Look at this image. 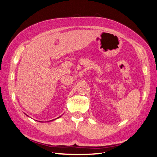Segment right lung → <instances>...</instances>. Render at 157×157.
<instances>
[{
    "label": "right lung",
    "instance_id": "1",
    "mask_svg": "<svg viewBox=\"0 0 157 157\" xmlns=\"http://www.w3.org/2000/svg\"><path fill=\"white\" fill-rule=\"evenodd\" d=\"M27 116H28V115H27ZM59 117H58V118H59Z\"/></svg>",
    "mask_w": 157,
    "mask_h": 157
}]
</instances>
